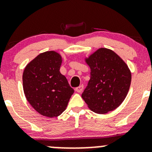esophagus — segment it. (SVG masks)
I'll use <instances>...</instances> for the list:
<instances>
[{"label": "esophagus", "mask_w": 152, "mask_h": 152, "mask_svg": "<svg viewBox=\"0 0 152 152\" xmlns=\"http://www.w3.org/2000/svg\"><path fill=\"white\" fill-rule=\"evenodd\" d=\"M75 91L76 92H77V93H81L83 91V85H81V86H80L79 87H77V88H76L75 89Z\"/></svg>", "instance_id": "34e87169"}]
</instances>
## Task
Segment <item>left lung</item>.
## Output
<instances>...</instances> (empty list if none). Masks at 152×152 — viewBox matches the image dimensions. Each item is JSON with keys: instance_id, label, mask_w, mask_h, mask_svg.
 I'll return each mask as SVG.
<instances>
[{"instance_id": "8db88e82", "label": "left lung", "mask_w": 152, "mask_h": 152, "mask_svg": "<svg viewBox=\"0 0 152 152\" xmlns=\"http://www.w3.org/2000/svg\"><path fill=\"white\" fill-rule=\"evenodd\" d=\"M85 61L91 69V79L82 94L88 107L97 114L115 110L126 98L131 83L127 64L113 50L100 48Z\"/></svg>"}]
</instances>
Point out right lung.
Wrapping results in <instances>:
<instances>
[{
    "instance_id": "add662e5",
    "label": "right lung",
    "mask_w": 152,
    "mask_h": 152,
    "mask_svg": "<svg viewBox=\"0 0 152 152\" xmlns=\"http://www.w3.org/2000/svg\"><path fill=\"white\" fill-rule=\"evenodd\" d=\"M61 54L54 50L40 53L27 64L22 75L26 99L40 115L58 117L67 107L74 90L60 72Z\"/></svg>"
}]
</instances>
